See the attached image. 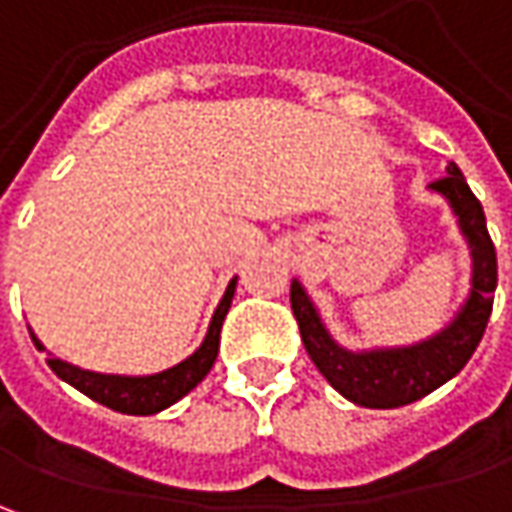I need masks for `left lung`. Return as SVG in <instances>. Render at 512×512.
I'll use <instances>...</instances> for the list:
<instances>
[{
    "instance_id": "8db88e82",
    "label": "left lung",
    "mask_w": 512,
    "mask_h": 512,
    "mask_svg": "<svg viewBox=\"0 0 512 512\" xmlns=\"http://www.w3.org/2000/svg\"><path fill=\"white\" fill-rule=\"evenodd\" d=\"M450 202L453 213L459 216L462 233L473 250V290L464 302L459 316L436 333L433 339L413 347L396 350H370V353H350L330 339L322 325L313 302L307 299L299 282H290V310L296 316V325L302 333L307 356L319 367V373L333 384L344 399L362 407H402L416 402L436 387L450 382L484 336L487 319L493 313V293L499 282L496 265V247L487 233L482 202L473 196V190L464 182L462 170L456 162L447 165V176L433 182Z\"/></svg>"
}]
</instances>
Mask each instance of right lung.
Returning <instances> with one entry per match:
<instances>
[{
  "instance_id": "1",
  "label": "right lung",
  "mask_w": 512,
  "mask_h": 512,
  "mask_svg": "<svg viewBox=\"0 0 512 512\" xmlns=\"http://www.w3.org/2000/svg\"><path fill=\"white\" fill-rule=\"evenodd\" d=\"M233 290H236V279L227 285L225 296H222V302L213 313V322L207 327L202 347L193 356H187L185 362L170 367V370H162L156 376H105V373H90V370L73 367V364L62 362L56 356H48L50 370L59 379L73 384L79 393H85L93 402L105 404L110 410H119V413H128V416L159 413L173 402H179L182 396H187L210 373V367L216 362V353H219V333H222L227 307L233 302ZM30 339L39 350H45L33 333H30Z\"/></svg>"
}]
</instances>
